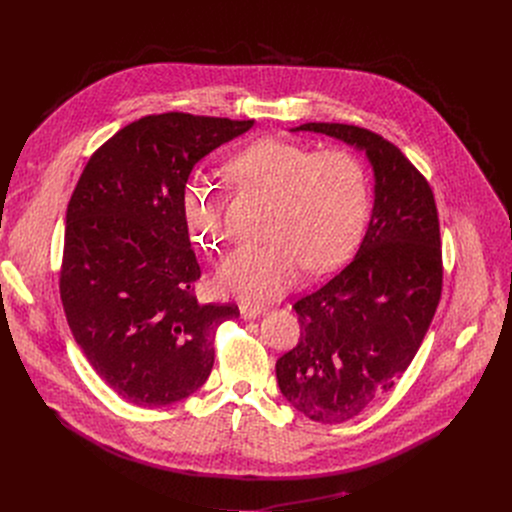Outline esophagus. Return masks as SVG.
<instances>
[{
	"instance_id": "34e87169",
	"label": "esophagus",
	"mask_w": 512,
	"mask_h": 512,
	"mask_svg": "<svg viewBox=\"0 0 512 512\" xmlns=\"http://www.w3.org/2000/svg\"><path fill=\"white\" fill-rule=\"evenodd\" d=\"M239 312H241L243 320H255V318L265 314V308L259 306V304H241Z\"/></svg>"
}]
</instances>
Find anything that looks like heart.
<instances>
[{
  "mask_svg": "<svg viewBox=\"0 0 512 512\" xmlns=\"http://www.w3.org/2000/svg\"><path fill=\"white\" fill-rule=\"evenodd\" d=\"M231 172L273 196L275 204L271 239L235 249L218 267L216 285L225 294L247 302L277 300L298 283L306 265L332 269L358 243L369 216V186L352 154H316L308 145L265 137L233 158ZM182 216L198 247L214 251L221 245L223 194L200 172L182 188Z\"/></svg>",
  "mask_w": 512,
  "mask_h": 512,
  "instance_id": "b5f03b06",
  "label": "heart"
}]
</instances>
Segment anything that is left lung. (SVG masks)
I'll list each match as a JSON object with an SVG mask.
<instances>
[{
  "instance_id": "1",
  "label": "left lung",
  "mask_w": 512,
  "mask_h": 512,
  "mask_svg": "<svg viewBox=\"0 0 512 512\" xmlns=\"http://www.w3.org/2000/svg\"><path fill=\"white\" fill-rule=\"evenodd\" d=\"M362 152L373 210L354 259L296 302L302 334L275 364L287 403L318 423L367 409L407 371L442 296L440 223L425 178L381 135L356 125L304 123Z\"/></svg>"
}]
</instances>
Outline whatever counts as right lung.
<instances>
[{"instance_id": "add662e5", "label": "right lung", "mask_w": 512, "mask_h": 512, "mask_svg": "<svg viewBox=\"0 0 512 512\" xmlns=\"http://www.w3.org/2000/svg\"><path fill=\"white\" fill-rule=\"evenodd\" d=\"M255 121L164 113L119 129L91 156L66 208L60 298L95 373L137 407L196 393L214 332L235 306L198 304L200 265L182 216L194 166Z\"/></svg>"}]
</instances>
